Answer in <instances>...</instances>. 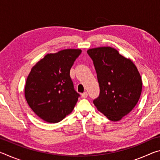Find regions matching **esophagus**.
<instances>
[{"label":"esophagus","mask_w":160,"mask_h":160,"mask_svg":"<svg viewBox=\"0 0 160 160\" xmlns=\"http://www.w3.org/2000/svg\"><path fill=\"white\" fill-rule=\"evenodd\" d=\"M81 95H82V98H87V97H88V92H83L82 94H81Z\"/></svg>","instance_id":"esophagus-1"}]
</instances>
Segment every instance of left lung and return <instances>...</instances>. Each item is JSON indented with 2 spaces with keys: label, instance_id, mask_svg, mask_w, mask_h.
Instances as JSON below:
<instances>
[{
  "label": "left lung",
  "instance_id": "8db88e82",
  "mask_svg": "<svg viewBox=\"0 0 160 160\" xmlns=\"http://www.w3.org/2000/svg\"><path fill=\"white\" fill-rule=\"evenodd\" d=\"M88 53L93 61L100 89L94 104L110 121H120L140 99L142 83L138 70L131 59L112 47L90 48Z\"/></svg>",
  "mask_w": 160,
  "mask_h": 160
}]
</instances>
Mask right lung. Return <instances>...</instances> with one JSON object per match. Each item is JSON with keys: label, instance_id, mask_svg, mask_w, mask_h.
I'll use <instances>...</instances> for the list:
<instances>
[{"label": "right lung", "instance_id": "obj_1", "mask_svg": "<svg viewBox=\"0 0 160 160\" xmlns=\"http://www.w3.org/2000/svg\"><path fill=\"white\" fill-rule=\"evenodd\" d=\"M82 52L64 49L48 53L32 67L25 96L29 107L48 123H58L72 112L80 94L74 90L70 70Z\"/></svg>", "mask_w": 160, "mask_h": 160}]
</instances>
